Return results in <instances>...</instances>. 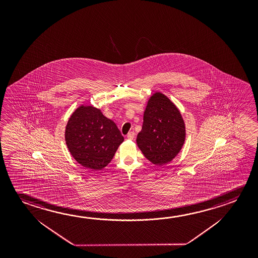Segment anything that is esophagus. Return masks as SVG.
Returning <instances> with one entry per match:
<instances>
[{
  "label": "esophagus",
  "mask_w": 258,
  "mask_h": 258,
  "mask_svg": "<svg viewBox=\"0 0 258 258\" xmlns=\"http://www.w3.org/2000/svg\"><path fill=\"white\" fill-rule=\"evenodd\" d=\"M134 137H135V132H133V131H131V132H130V133L127 135V139L131 140H133V139H134Z\"/></svg>",
  "instance_id": "34e87169"
}]
</instances>
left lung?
Returning a JSON list of instances; mask_svg holds the SVG:
<instances>
[{"instance_id": "8db88e82", "label": "left lung", "mask_w": 258, "mask_h": 258, "mask_svg": "<svg viewBox=\"0 0 258 258\" xmlns=\"http://www.w3.org/2000/svg\"><path fill=\"white\" fill-rule=\"evenodd\" d=\"M185 124L177 107L163 93L148 99L144 111L142 130L137 144L145 157L154 165L168 164L185 141Z\"/></svg>"}]
</instances>
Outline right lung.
<instances>
[{
  "label": "right lung",
  "instance_id": "obj_1",
  "mask_svg": "<svg viewBox=\"0 0 258 258\" xmlns=\"http://www.w3.org/2000/svg\"><path fill=\"white\" fill-rule=\"evenodd\" d=\"M66 143L69 152L86 168L101 170L113 158L124 138L117 125L93 106L81 105L68 119Z\"/></svg>",
  "mask_w": 258,
  "mask_h": 258
}]
</instances>
